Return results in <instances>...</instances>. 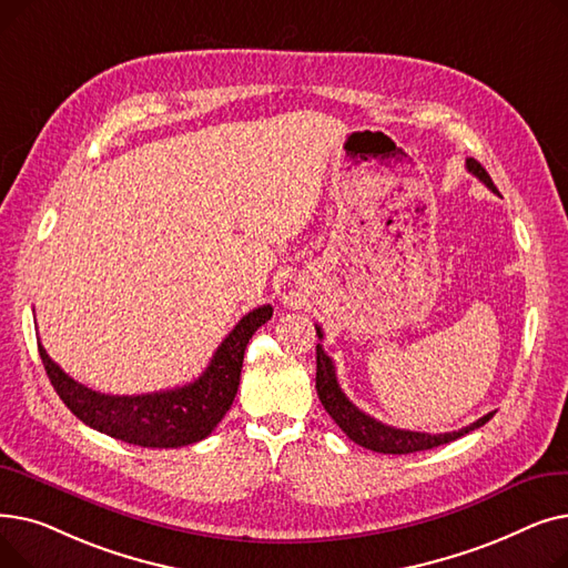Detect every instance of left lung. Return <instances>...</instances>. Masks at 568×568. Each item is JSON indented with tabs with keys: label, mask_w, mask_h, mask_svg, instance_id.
<instances>
[{
	"label": "left lung",
	"mask_w": 568,
	"mask_h": 568,
	"mask_svg": "<svg viewBox=\"0 0 568 568\" xmlns=\"http://www.w3.org/2000/svg\"><path fill=\"white\" fill-rule=\"evenodd\" d=\"M467 170L476 176L481 179V182L493 191L497 193V186L493 184L490 174L486 172V168L474 161V159H467ZM317 329V338H322V329L320 326H315ZM315 389H317V396L324 405V409L329 412L332 419L341 426V430L359 446H366V449L371 452H377V454H394V456H400V454H416V452H428L433 449V446H439V444H449L467 433H471L474 428H481L484 424H488L493 419L495 412H488L486 416H481V419H476L474 424L460 428V430H454V433H437V435H430V433H414V430H403V428H394V426H386L377 419H373L371 414L362 412L356 405L349 403V398L343 394V389L338 386V377H336V368H334V362L329 359V356L324 354L322 345L317 343V377H315Z\"/></svg>",
	"instance_id": "obj_1"
}]
</instances>
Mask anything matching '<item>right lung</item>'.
<instances>
[{
	"mask_svg": "<svg viewBox=\"0 0 568 568\" xmlns=\"http://www.w3.org/2000/svg\"><path fill=\"white\" fill-rule=\"evenodd\" d=\"M272 313L274 308L266 304L244 315L197 379L156 394L108 396L92 392L59 368L41 343L39 354L57 396L82 424L146 449H176L204 439L219 426L236 396L246 345L260 326L272 320Z\"/></svg>",
	"mask_w": 568,
	"mask_h": 568,
	"instance_id": "obj_1",
	"label": "right lung"
}]
</instances>
